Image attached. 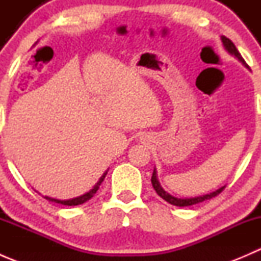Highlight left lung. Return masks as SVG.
I'll return each instance as SVG.
<instances>
[{
  "label": "left lung",
  "mask_w": 261,
  "mask_h": 261,
  "mask_svg": "<svg viewBox=\"0 0 261 261\" xmlns=\"http://www.w3.org/2000/svg\"><path fill=\"white\" fill-rule=\"evenodd\" d=\"M221 40H222V44H223V48L226 49V51L228 53V54L233 55V57L236 58L238 60H240L241 63L245 65L246 68L247 64L245 63V60L243 59V57H241V54L239 53V50L236 49L235 44L232 43V41L230 40V39H227L226 36H221ZM151 184L152 187H154L155 192H156L158 194H159L160 197H162L163 199H165V201L168 202V203L173 204V206H178V207H187V206H193V204H197V203H201V202L203 201H207V199H211L213 197H216L217 194H220L221 192L225 189L226 186L221 187V188L216 189V191L211 192V193H207V194H203V196H198V197H191V198H178V197H174L172 196L170 193H168V192H165L164 189H163V187L160 186L159 180H158V174H156V169L154 168V172H152V177H151Z\"/></svg>",
  "instance_id": "1"
}]
</instances>
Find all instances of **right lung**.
Here are the masks:
<instances>
[{
    "instance_id": "add662e5",
    "label": "right lung",
    "mask_w": 261,
    "mask_h": 261,
    "mask_svg": "<svg viewBox=\"0 0 261 261\" xmlns=\"http://www.w3.org/2000/svg\"><path fill=\"white\" fill-rule=\"evenodd\" d=\"M107 172H109V170H106V172H105L103 174H102V177L99 178L98 181H97L96 184H94L93 188L89 189V191L87 192V193L82 194V196H78V197H75V198H70V199H57V198H51V197H48V196H44V198L48 199V201H50V202H55V203L64 204V206H78V204L84 203V202L89 201V199H91L92 197H93L94 194H96V192L98 191L99 186H101V183H102V181H103L105 177H106Z\"/></svg>"
}]
</instances>
